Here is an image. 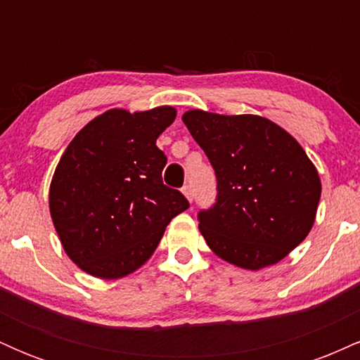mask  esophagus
I'll list each match as a JSON object with an SVG mask.
<instances>
[{
    "instance_id": "34e87169",
    "label": "esophagus",
    "mask_w": 360,
    "mask_h": 360,
    "mask_svg": "<svg viewBox=\"0 0 360 360\" xmlns=\"http://www.w3.org/2000/svg\"><path fill=\"white\" fill-rule=\"evenodd\" d=\"M181 191H183V194H184L186 198H188L189 201H193V189H191V186H189V184L183 186V189H181Z\"/></svg>"
}]
</instances>
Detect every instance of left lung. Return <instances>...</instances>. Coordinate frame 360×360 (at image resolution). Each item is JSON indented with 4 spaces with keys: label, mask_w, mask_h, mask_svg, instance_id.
I'll return each mask as SVG.
<instances>
[{
    "label": "left lung",
    "mask_w": 360,
    "mask_h": 360,
    "mask_svg": "<svg viewBox=\"0 0 360 360\" xmlns=\"http://www.w3.org/2000/svg\"><path fill=\"white\" fill-rule=\"evenodd\" d=\"M183 122L217 174V203L198 214L210 249L242 269L278 264L315 223V164L298 140L259 115L189 110Z\"/></svg>",
    "instance_id": "obj_1"
}]
</instances>
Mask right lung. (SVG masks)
Here are the masks:
<instances>
[{"instance_id": "1", "label": "right lung", "mask_w": 360, "mask_h": 360, "mask_svg": "<svg viewBox=\"0 0 360 360\" xmlns=\"http://www.w3.org/2000/svg\"><path fill=\"white\" fill-rule=\"evenodd\" d=\"M176 108H113L82 127L62 154L49 208L69 259L100 279H120L150 259L172 218L189 208L162 183L157 139Z\"/></svg>"}]
</instances>
